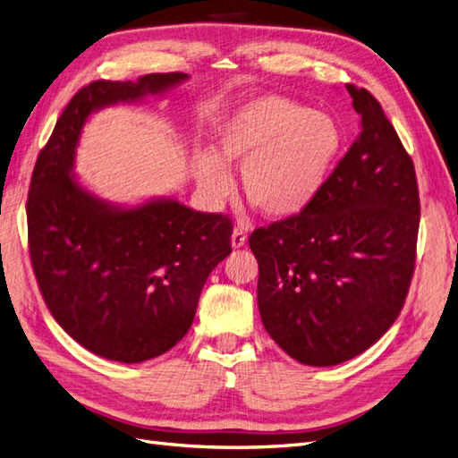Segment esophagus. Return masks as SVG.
<instances>
[{"instance_id": "34e87169", "label": "esophagus", "mask_w": 458, "mask_h": 458, "mask_svg": "<svg viewBox=\"0 0 458 458\" xmlns=\"http://www.w3.org/2000/svg\"><path fill=\"white\" fill-rule=\"evenodd\" d=\"M246 244V234L242 229L234 227L233 229V234H231V246L234 248V250H239V248H242Z\"/></svg>"}]
</instances>
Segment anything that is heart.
<instances>
[{
	"label": "heart",
	"instance_id": "1",
	"mask_svg": "<svg viewBox=\"0 0 458 458\" xmlns=\"http://www.w3.org/2000/svg\"><path fill=\"white\" fill-rule=\"evenodd\" d=\"M344 145L345 133L335 116L266 93L233 110L217 131L221 158L202 152L195 174L206 197L219 202L233 191L225 162L242 165L246 200L266 217L288 219L308 210L321 195Z\"/></svg>",
	"mask_w": 458,
	"mask_h": 458
}]
</instances>
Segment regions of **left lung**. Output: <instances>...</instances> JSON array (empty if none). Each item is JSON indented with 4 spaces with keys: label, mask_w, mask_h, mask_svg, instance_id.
<instances>
[{
    "label": "left lung",
    "mask_w": 458,
    "mask_h": 458,
    "mask_svg": "<svg viewBox=\"0 0 458 458\" xmlns=\"http://www.w3.org/2000/svg\"><path fill=\"white\" fill-rule=\"evenodd\" d=\"M361 133L317 200L258 229V308L301 365L332 367L377 344L403 308L417 254L419 187L411 157L367 89L345 86Z\"/></svg>",
    "instance_id": "obj_1"
}]
</instances>
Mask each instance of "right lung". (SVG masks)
<instances>
[{"mask_svg": "<svg viewBox=\"0 0 458 458\" xmlns=\"http://www.w3.org/2000/svg\"><path fill=\"white\" fill-rule=\"evenodd\" d=\"M187 80L168 72L81 88L32 174L26 217L41 296L66 335L110 361H148L187 335L208 275L231 254L233 225L172 197L131 206L97 197L74 174L76 148L99 110L143 103Z\"/></svg>", "mask_w": 458, "mask_h": 458, "instance_id": "obj_1", "label": "right lung"}]
</instances>
